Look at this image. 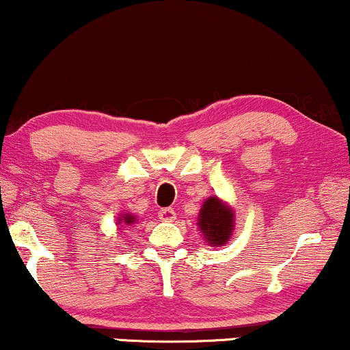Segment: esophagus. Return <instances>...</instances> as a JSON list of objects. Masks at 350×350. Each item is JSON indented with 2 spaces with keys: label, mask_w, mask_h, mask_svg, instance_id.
Here are the masks:
<instances>
[{
  "label": "esophagus",
  "mask_w": 350,
  "mask_h": 350,
  "mask_svg": "<svg viewBox=\"0 0 350 350\" xmlns=\"http://www.w3.org/2000/svg\"><path fill=\"white\" fill-rule=\"evenodd\" d=\"M159 218L162 219V221H174V219L176 218V213L174 208H161Z\"/></svg>",
  "instance_id": "34e87169"
}]
</instances>
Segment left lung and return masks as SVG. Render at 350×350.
I'll return each instance as SVG.
<instances>
[{
  "label": "left lung",
  "instance_id": "1",
  "mask_svg": "<svg viewBox=\"0 0 350 350\" xmlns=\"http://www.w3.org/2000/svg\"><path fill=\"white\" fill-rule=\"evenodd\" d=\"M199 228L204 237L213 245H223L229 241L232 232V213L221 200L210 198L204 202L199 213Z\"/></svg>",
  "mask_w": 350,
  "mask_h": 350
}]
</instances>
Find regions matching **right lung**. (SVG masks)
Segmentation results:
<instances>
[{
  "label": "right lung",
  "instance_id": "add662e5",
  "mask_svg": "<svg viewBox=\"0 0 350 350\" xmlns=\"http://www.w3.org/2000/svg\"><path fill=\"white\" fill-rule=\"evenodd\" d=\"M121 221L126 223V224H131V223L135 221V218H133L132 215H124V217L121 218ZM121 221H119V223H121Z\"/></svg>",
  "mask_w": 350,
  "mask_h": 350
}]
</instances>
